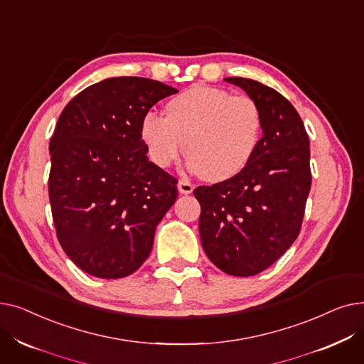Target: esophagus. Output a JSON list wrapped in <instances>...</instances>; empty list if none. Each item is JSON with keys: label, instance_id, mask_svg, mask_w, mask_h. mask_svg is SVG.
Returning <instances> with one entry per match:
<instances>
[{"label": "esophagus", "instance_id": "1", "mask_svg": "<svg viewBox=\"0 0 364 364\" xmlns=\"http://www.w3.org/2000/svg\"><path fill=\"white\" fill-rule=\"evenodd\" d=\"M193 188H195V186L190 183L188 180H180L178 181V192L181 195H190L193 192Z\"/></svg>", "mask_w": 364, "mask_h": 364}]
</instances>
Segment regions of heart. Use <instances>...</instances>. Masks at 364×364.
I'll list each match as a JSON object with an SVG mask.
<instances>
[{"instance_id":"heart-1","label":"heart","mask_w":364,"mask_h":364,"mask_svg":"<svg viewBox=\"0 0 364 364\" xmlns=\"http://www.w3.org/2000/svg\"><path fill=\"white\" fill-rule=\"evenodd\" d=\"M166 117L147 112L140 127L150 159L161 168L183 150L188 166L209 181L237 176L251 162L262 137V113L250 95L193 85L166 105Z\"/></svg>"}]
</instances>
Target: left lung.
<instances>
[{
  "label": "left lung",
  "mask_w": 364,
  "mask_h": 364,
  "mask_svg": "<svg viewBox=\"0 0 364 364\" xmlns=\"http://www.w3.org/2000/svg\"><path fill=\"white\" fill-rule=\"evenodd\" d=\"M262 113V137L237 176L199 186L203 251L220 270L255 276L276 262L301 232L311 187L310 140L299 113L280 92L247 78H225Z\"/></svg>",
  "instance_id": "left-lung-1"
}]
</instances>
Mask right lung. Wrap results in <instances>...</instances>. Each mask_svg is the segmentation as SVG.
Returning <instances> with one entry per match:
<instances>
[{
	"label": "right lung",
	"mask_w": 364,
	"mask_h": 364,
	"mask_svg": "<svg viewBox=\"0 0 364 364\" xmlns=\"http://www.w3.org/2000/svg\"><path fill=\"white\" fill-rule=\"evenodd\" d=\"M176 92L139 76L109 78L76 94L55 124L48 177L55 235L94 277L139 270L177 199V178L147 159L140 132L150 107Z\"/></svg>",
	"instance_id": "obj_1"
}]
</instances>
